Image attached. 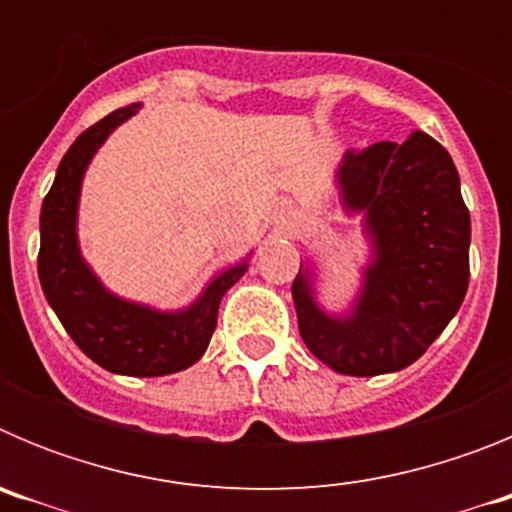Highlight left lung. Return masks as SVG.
<instances>
[{"label": "left lung", "instance_id": "8db88e82", "mask_svg": "<svg viewBox=\"0 0 512 512\" xmlns=\"http://www.w3.org/2000/svg\"><path fill=\"white\" fill-rule=\"evenodd\" d=\"M343 202L364 212L374 264L348 320L328 318L307 277L292 284L297 325L312 356L348 377L400 372L428 351L459 312L469 287V210L449 151L415 130L346 153Z\"/></svg>", "mask_w": 512, "mask_h": 512}]
</instances>
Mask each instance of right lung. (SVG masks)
<instances>
[{
	"label": "right lung",
	"instance_id": "1",
	"mask_svg": "<svg viewBox=\"0 0 512 512\" xmlns=\"http://www.w3.org/2000/svg\"><path fill=\"white\" fill-rule=\"evenodd\" d=\"M140 104L110 112L87 128L58 164L51 192L40 210L38 277L76 346L107 372L128 377H164L200 361L217 325L223 295L246 271V261L212 279L184 312H156L117 300L81 261L76 243V205L84 169L112 130L133 117Z\"/></svg>",
	"mask_w": 512,
	"mask_h": 512
}]
</instances>
